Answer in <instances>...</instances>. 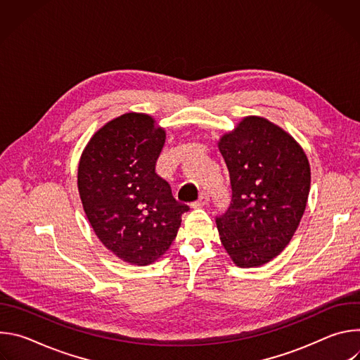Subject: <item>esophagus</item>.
I'll use <instances>...</instances> for the list:
<instances>
[{
    "instance_id": "esophagus-1",
    "label": "esophagus",
    "mask_w": 360,
    "mask_h": 360,
    "mask_svg": "<svg viewBox=\"0 0 360 360\" xmlns=\"http://www.w3.org/2000/svg\"><path fill=\"white\" fill-rule=\"evenodd\" d=\"M210 200H211V196H210L207 192H203V193H200L199 199H198L196 202H193V203H192V207H193V208L205 207V205H208V203H210Z\"/></svg>"
}]
</instances>
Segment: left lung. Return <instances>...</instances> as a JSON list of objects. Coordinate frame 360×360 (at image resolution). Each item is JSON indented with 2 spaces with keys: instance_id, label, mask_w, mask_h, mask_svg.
Here are the masks:
<instances>
[{
  "instance_id": "left-lung-1",
  "label": "left lung",
  "mask_w": 360,
  "mask_h": 360,
  "mask_svg": "<svg viewBox=\"0 0 360 360\" xmlns=\"http://www.w3.org/2000/svg\"><path fill=\"white\" fill-rule=\"evenodd\" d=\"M231 203L217 217L219 238L240 268L269 262L290 242L306 208L311 168L297 142L259 117L222 136Z\"/></svg>"
}]
</instances>
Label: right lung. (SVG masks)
I'll list each match as a JSON object with an SVG mask.
<instances>
[{"mask_svg": "<svg viewBox=\"0 0 360 360\" xmlns=\"http://www.w3.org/2000/svg\"><path fill=\"white\" fill-rule=\"evenodd\" d=\"M165 131L143 114L121 115L102 127L85 146L78 189L99 240L120 259L145 266L174 242L189 211L157 171Z\"/></svg>", "mask_w": 360, "mask_h": 360, "instance_id": "add662e5", "label": "right lung"}]
</instances>
